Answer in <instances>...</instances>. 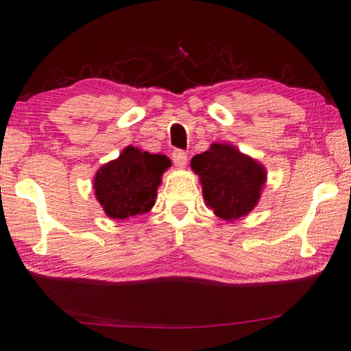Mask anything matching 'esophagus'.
Segmentation results:
<instances>
[{"mask_svg": "<svg viewBox=\"0 0 351 351\" xmlns=\"http://www.w3.org/2000/svg\"><path fill=\"white\" fill-rule=\"evenodd\" d=\"M171 158H173V162L176 167H184L187 164V154L182 150H175L171 153Z\"/></svg>", "mask_w": 351, "mask_h": 351, "instance_id": "esophagus-1", "label": "esophagus"}]
</instances>
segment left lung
<instances>
[{
  "instance_id": "1",
  "label": "left lung",
  "mask_w": 351,
  "mask_h": 351,
  "mask_svg": "<svg viewBox=\"0 0 351 351\" xmlns=\"http://www.w3.org/2000/svg\"><path fill=\"white\" fill-rule=\"evenodd\" d=\"M192 169L199 175L206 204L223 219L247 215L266 180L258 162L228 144H212L209 150L193 156Z\"/></svg>"
}]
</instances>
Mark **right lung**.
<instances>
[{"label": "right lung", "mask_w": 351, "mask_h": 351, "mask_svg": "<svg viewBox=\"0 0 351 351\" xmlns=\"http://www.w3.org/2000/svg\"><path fill=\"white\" fill-rule=\"evenodd\" d=\"M164 154L127 147L116 161L105 164L94 178L99 203L112 219H125L153 207L164 170L170 167Z\"/></svg>", "instance_id": "obj_1"}]
</instances>
